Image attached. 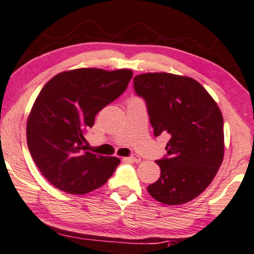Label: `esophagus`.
Returning a JSON list of instances; mask_svg holds the SVG:
<instances>
[{"label": "esophagus", "instance_id": "1", "mask_svg": "<svg viewBox=\"0 0 254 254\" xmlns=\"http://www.w3.org/2000/svg\"><path fill=\"white\" fill-rule=\"evenodd\" d=\"M127 160H129L131 162H135V163H139V162L142 161V158H140L139 156H130V157H127Z\"/></svg>", "mask_w": 254, "mask_h": 254}]
</instances>
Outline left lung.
I'll return each mask as SVG.
<instances>
[{
	"label": "left lung",
	"instance_id": "8db88e82",
	"mask_svg": "<svg viewBox=\"0 0 254 254\" xmlns=\"http://www.w3.org/2000/svg\"><path fill=\"white\" fill-rule=\"evenodd\" d=\"M144 98L154 135L168 133L167 156L156 161L161 176L148 186L155 200L182 204L210 185L224 160V118L210 94L195 79L172 73L133 78Z\"/></svg>",
	"mask_w": 254,
	"mask_h": 254
}]
</instances>
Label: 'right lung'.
Listing matches in <instances>:
<instances>
[{
  "label": "right lung",
  "instance_id": "obj_1",
  "mask_svg": "<svg viewBox=\"0 0 254 254\" xmlns=\"http://www.w3.org/2000/svg\"><path fill=\"white\" fill-rule=\"evenodd\" d=\"M131 78L127 68H77L59 73L40 91L27 119V144L36 167L54 187L86 194L114 174L121 160L86 151L84 135Z\"/></svg>",
  "mask_w": 254,
  "mask_h": 254
}]
</instances>
